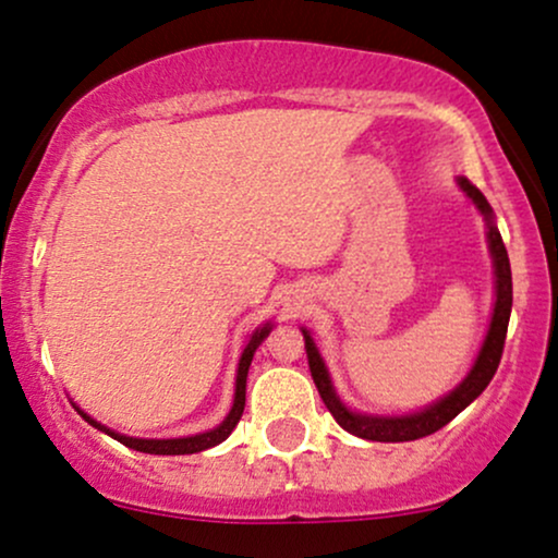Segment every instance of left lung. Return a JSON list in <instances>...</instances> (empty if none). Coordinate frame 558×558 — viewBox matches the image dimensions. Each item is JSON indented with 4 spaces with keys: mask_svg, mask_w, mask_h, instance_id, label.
Instances as JSON below:
<instances>
[{
    "mask_svg": "<svg viewBox=\"0 0 558 558\" xmlns=\"http://www.w3.org/2000/svg\"><path fill=\"white\" fill-rule=\"evenodd\" d=\"M459 189L464 191L466 196L472 198V204L480 209V215L485 217V226H488V248L493 257V270H496V304H493V317L490 328L485 332L483 349H480L475 364L466 373V377L459 383L451 393L444 396L440 401L430 403V407L420 409L414 414H403V417H377V414H360L351 412L345 403L338 399L336 388H332L328 367H325L323 356H319L315 341L306 330L304 343H306V360H310V373L312 380L319 390V399L325 401V407L330 409V414L336 417L338 425L343 427L345 433L356 435V438L364 440H380V444H401V440H417L425 438L440 427L448 425L453 417H457L462 409L470 407L472 401L488 388V383L496 375L498 362H501L504 354V341H506V328H509V315H511V267H509V254H506V246L501 241V233H498L496 220H493V209L488 198L483 196V191L477 185H472L466 178H459Z\"/></svg>",
    "mask_w": 558,
    "mask_h": 558,
    "instance_id": "1",
    "label": "left lung"
}]
</instances>
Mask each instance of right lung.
I'll use <instances>...</instances> for the list:
<instances>
[{
    "label": "right lung",
    "instance_id": "obj_1",
    "mask_svg": "<svg viewBox=\"0 0 558 558\" xmlns=\"http://www.w3.org/2000/svg\"><path fill=\"white\" fill-rule=\"evenodd\" d=\"M270 323L265 325V328H257L252 332V338H248L246 349H243L241 360H239V375H235V399H233V407H230L228 417L220 422V425L215 427V430H207V433H198V435H189V438H131V435H120L110 430V427H105L101 422H96L94 417H88L86 412H81L78 407V414L83 420L88 422V425H94L96 430L107 433L110 438L120 440V444L133 448V451H144V453H159V457H178V453H196V451H207V448H213L217 444H222V440L228 438L230 433H233V427L239 425L241 414H243V407H246V375H248V364L254 360V351L259 349V343L265 341L267 332H270Z\"/></svg>",
    "mask_w": 558,
    "mask_h": 558
}]
</instances>
